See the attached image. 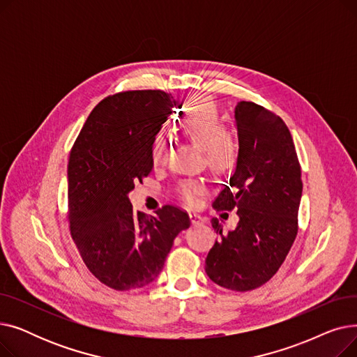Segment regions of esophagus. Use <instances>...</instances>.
Returning a JSON list of instances; mask_svg holds the SVG:
<instances>
[{
	"instance_id": "1",
	"label": "esophagus",
	"mask_w": 357,
	"mask_h": 357,
	"mask_svg": "<svg viewBox=\"0 0 357 357\" xmlns=\"http://www.w3.org/2000/svg\"><path fill=\"white\" fill-rule=\"evenodd\" d=\"M190 220H191V222L194 224V226H198V224L204 222V218L199 214H197V213H190Z\"/></svg>"
}]
</instances>
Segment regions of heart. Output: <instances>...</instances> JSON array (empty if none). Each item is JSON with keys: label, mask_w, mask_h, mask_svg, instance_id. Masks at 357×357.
<instances>
[{"label": "heart", "mask_w": 357, "mask_h": 357, "mask_svg": "<svg viewBox=\"0 0 357 357\" xmlns=\"http://www.w3.org/2000/svg\"><path fill=\"white\" fill-rule=\"evenodd\" d=\"M178 128L185 136L204 146L205 160L217 172H226L234 167L238 156V146L226 131L215 104L208 98H197L176 121ZM150 158L153 165H160L166 158V143L162 136H156L150 149ZM181 198L190 205H195L205 194V186L201 181H185L179 185Z\"/></svg>", "instance_id": "heart-1"}]
</instances>
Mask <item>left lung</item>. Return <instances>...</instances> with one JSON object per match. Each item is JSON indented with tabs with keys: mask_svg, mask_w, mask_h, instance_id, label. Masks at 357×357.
Returning <instances> with one entry per match:
<instances>
[{
	"mask_svg": "<svg viewBox=\"0 0 357 357\" xmlns=\"http://www.w3.org/2000/svg\"><path fill=\"white\" fill-rule=\"evenodd\" d=\"M238 137L236 169L214 199L215 210H237L236 229L218 234L205 259V272L214 284L231 291H252L278 272L298 233L303 195L292 136L284 120L249 101L234 108Z\"/></svg>",
	"mask_w": 357,
	"mask_h": 357,
	"instance_id": "1",
	"label": "left lung"
}]
</instances>
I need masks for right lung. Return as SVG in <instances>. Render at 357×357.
Wrapping results in <instances>:
<instances>
[{
  "label": "right lung",
  "mask_w": 357,
  "mask_h": 357,
  "mask_svg": "<svg viewBox=\"0 0 357 357\" xmlns=\"http://www.w3.org/2000/svg\"><path fill=\"white\" fill-rule=\"evenodd\" d=\"M175 101L159 89L126 91L91 111L68 163L69 229L89 272L128 291L159 276L190 217L174 205L135 213L128 192L153 169L150 149Z\"/></svg>",
  "instance_id": "1"
}]
</instances>
